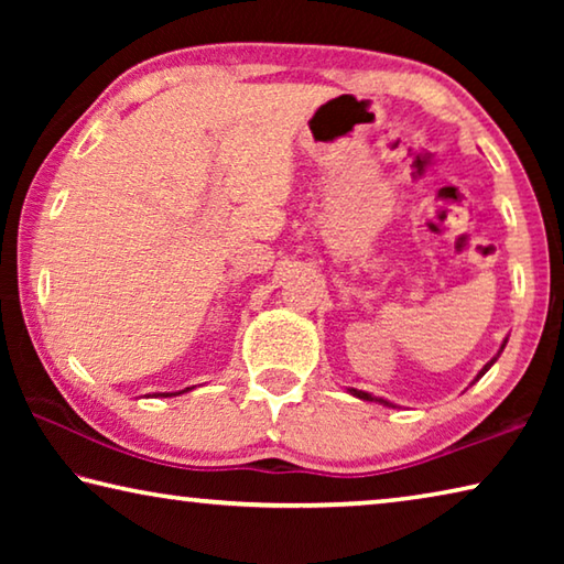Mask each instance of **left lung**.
Instances as JSON below:
<instances>
[{"label":"left lung","mask_w":564,"mask_h":564,"mask_svg":"<svg viewBox=\"0 0 564 564\" xmlns=\"http://www.w3.org/2000/svg\"><path fill=\"white\" fill-rule=\"evenodd\" d=\"M505 343H508V340H505ZM505 343H502V346H500V350H498V356H495V358H492V360L488 362V366H485V368L480 370V373H477V378H475V380H480V378H482L485 373H488V370H490V366H492V362L500 358V352H502V348H505ZM350 393H352V395H356V398H360V400H370V403H380V405L395 408L393 403H388V400H383V398H376V395H370V393H366V390H356V388H350Z\"/></svg>","instance_id":"8db88e82"}]
</instances>
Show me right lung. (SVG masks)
<instances>
[{"instance_id":"obj_1","label":"right lung","mask_w":564,"mask_h":564,"mask_svg":"<svg viewBox=\"0 0 564 564\" xmlns=\"http://www.w3.org/2000/svg\"><path fill=\"white\" fill-rule=\"evenodd\" d=\"M188 390V388H186ZM181 393H184V390H181ZM161 395H164V398H169V395H178V393H161Z\"/></svg>"}]
</instances>
